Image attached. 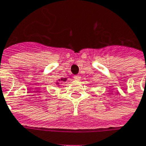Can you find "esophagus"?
<instances>
[{"instance_id": "34e87169", "label": "esophagus", "mask_w": 146, "mask_h": 146, "mask_svg": "<svg viewBox=\"0 0 146 146\" xmlns=\"http://www.w3.org/2000/svg\"><path fill=\"white\" fill-rule=\"evenodd\" d=\"M74 79L76 80H80V76L79 75H76V76H74Z\"/></svg>"}]
</instances>
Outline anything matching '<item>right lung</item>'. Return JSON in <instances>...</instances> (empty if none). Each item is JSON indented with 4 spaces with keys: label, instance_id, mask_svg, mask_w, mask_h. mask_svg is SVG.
<instances>
[{
    "label": "right lung",
    "instance_id": "right-lung-1",
    "mask_svg": "<svg viewBox=\"0 0 146 146\" xmlns=\"http://www.w3.org/2000/svg\"><path fill=\"white\" fill-rule=\"evenodd\" d=\"M66 80V78H62L61 80H59V81H62V82H65Z\"/></svg>",
    "mask_w": 146,
    "mask_h": 146
}]
</instances>
